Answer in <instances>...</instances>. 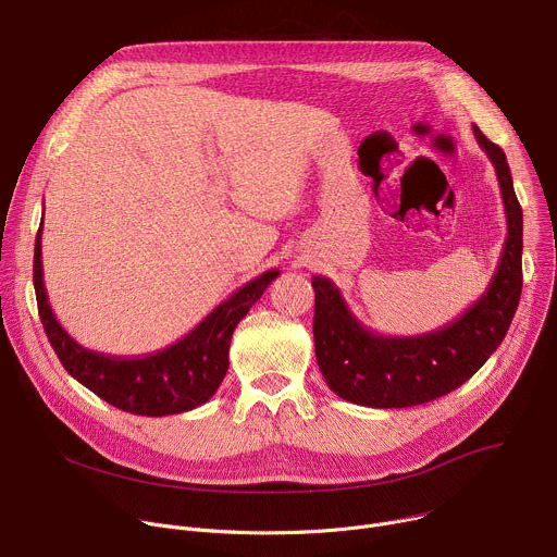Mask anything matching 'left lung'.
<instances>
[{"label": "left lung", "instance_id": "left-lung-1", "mask_svg": "<svg viewBox=\"0 0 557 557\" xmlns=\"http://www.w3.org/2000/svg\"><path fill=\"white\" fill-rule=\"evenodd\" d=\"M473 135L496 168L507 238L496 274L469 310L436 332L381 336L351 314L330 278L312 276L317 360L325 383L343 400L400 409L441 398L467 383L507 336L522 294V208L503 148L478 126Z\"/></svg>", "mask_w": 557, "mask_h": 557}]
</instances>
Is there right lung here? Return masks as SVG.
Returning a JSON list of instances; mask_svg holds the SVG:
<instances>
[{"label": "right lung", "mask_w": 557, "mask_h": 557, "mask_svg": "<svg viewBox=\"0 0 557 557\" xmlns=\"http://www.w3.org/2000/svg\"><path fill=\"white\" fill-rule=\"evenodd\" d=\"M41 225L35 238L33 281L39 319L57 358L75 381L101 400L137 416L183 413L208 403L225 379L234 327L281 274L278 270H268L245 283L216 305V310L190 334L161 351L146 356H110L79 345L59 325L44 287Z\"/></svg>", "instance_id": "add662e5"}]
</instances>
